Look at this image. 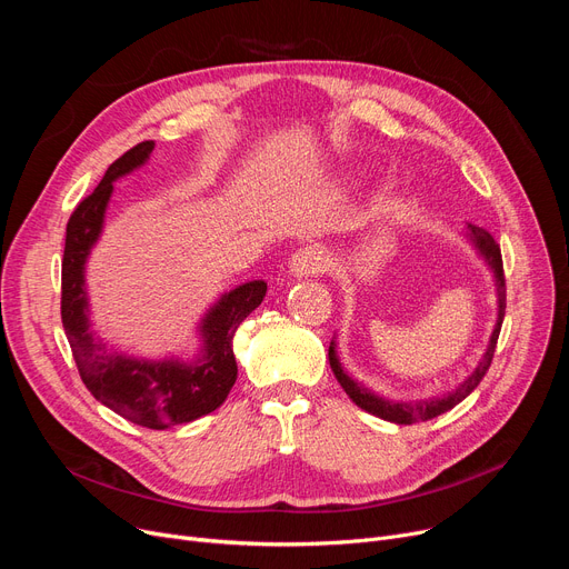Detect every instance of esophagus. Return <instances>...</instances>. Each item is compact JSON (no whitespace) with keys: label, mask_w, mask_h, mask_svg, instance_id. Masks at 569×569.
I'll use <instances>...</instances> for the list:
<instances>
[{"label":"esophagus","mask_w":569,"mask_h":569,"mask_svg":"<svg viewBox=\"0 0 569 569\" xmlns=\"http://www.w3.org/2000/svg\"><path fill=\"white\" fill-rule=\"evenodd\" d=\"M327 256L322 251V247L318 244H307L302 249H297L288 262V269L290 274L295 279H307V277H313V274H322L327 269Z\"/></svg>","instance_id":"34e87169"}]
</instances>
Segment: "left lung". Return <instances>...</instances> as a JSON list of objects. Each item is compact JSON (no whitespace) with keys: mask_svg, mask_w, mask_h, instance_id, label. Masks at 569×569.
<instances>
[{"mask_svg":"<svg viewBox=\"0 0 569 569\" xmlns=\"http://www.w3.org/2000/svg\"><path fill=\"white\" fill-rule=\"evenodd\" d=\"M466 237L470 239L472 249L477 251V256H480L487 267L491 269L493 274V283H496V297H498V318H496V325H493V332L489 337V343H487V350L482 355V360L477 362L475 371L463 380L459 382L457 390L447 392L442 397H433V399H420V401H395V399H385L380 395H376L373 390H369V387H365L362 382H357L352 376H348V371L341 367V360H339V352H337V337L332 339L330 343V367L335 371V378L341 382V387L346 390V395L360 406L362 410L380 417V420L385 422H395V425H415V422H427V420H433V417L452 410L457 403H461L477 385L482 382L485 373L489 371L491 367V360H493V352H496V343H498V335H500V325H502V318H505V274H502V258H500V247L496 244V239L491 237V232H487L485 228L480 226H472L468 223L466 226Z\"/></svg>","mask_w":569,"mask_h":569,"instance_id":"left-lung-1","label":"left lung"}]
</instances>
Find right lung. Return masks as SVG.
Wrapping results in <instances>:
<instances>
[{
  "mask_svg": "<svg viewBox=\"0 0 569 569\" xmlns=\"http://www.w3.org/2000/svg\"><path fill=\"white\" fill-rule=\"evenodd\" d=\"M152 149V140L129 149L106 170L94 193L73 209L62 260V322L80 378L92 397L138 427L163 431L193 422L226 401L237 380L234 332L239 322L260 307L267 283L258 279L237 286L204 311L198 322L200 348L189 362L179 357L147 360L108 350L94 337L84 267L103 232L112 182L144 166Z\"/></svg>",
  "mask_w": 569,
  "mask_h": 569,
  "instance_id": "obj_1",
  "label": "right lung"
}]
</instances>
